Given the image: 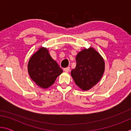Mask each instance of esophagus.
Here are the masks:
<instances>
[{"mask_svg": "<svg viewBox=\"0 0 131 131\" xmlns=\"http://www.w3.org/2000/svg\"><path fill=\"white\" fill-rule=\"evenodd\" d=\"M63 70H64V71L66 72H69L70 70V67H66L65 68H64Z\"/></svg>", "mask_w": 131, "mask_h": 131, "instance_id": "esophagus-1", "label": "esophagus"}]
</instances>
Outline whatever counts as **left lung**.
Returning <instances> with one entry per match:
<instances>
[{"label":"left lung","instance_id":"1","mask_svg":"<svg viewBox=\"0 0 131 131\" xmlns=\"http://www.w3.org/2000/svg\"><path fill=\"white\" fill-rule=\"evenodd\" d=\"M76 66L71 75L77 86L88 90L97 84L104 71V61L94 49H84L76 55Z\"/></svg>","mask_w":131,"mask_h":131}]
</instances>
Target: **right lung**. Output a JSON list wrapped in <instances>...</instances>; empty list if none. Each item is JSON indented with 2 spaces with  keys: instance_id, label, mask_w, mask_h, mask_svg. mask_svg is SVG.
<instances>
[{
  "instance_id": "right-lung-1",
  "label": "right lung",
  "mask_w": 131,
  "mask_h": 131,
  "mask_svg": "<svg viewBox=\"0 0 131 131\" xmlns=\"http://www.w3.org/2000/svg\"><path fill=\"white\" fill-rule=\"evenodd\" d=\"M28 70L31 79L41 88L47 89L54 83L63 70L49 55L48 51L41 48L31 57Z\"/></svg>"
}]
</instances>
